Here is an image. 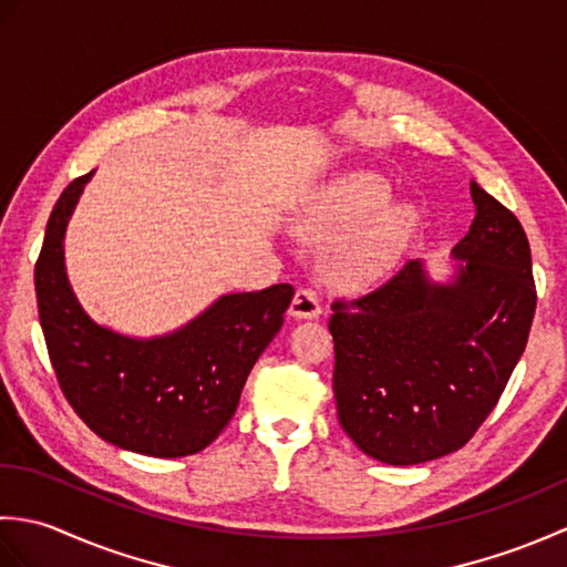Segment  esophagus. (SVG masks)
<instances>
[{
    "label": "esophagus",
    "mask_w": 567,
    "mask_h": 567,
    "mask_svg": "<svg viewBox=\"0 0 567 567\" xmlns=\"http://www.w3.org/2000/svg\"><path fill=\"white\" fill-rule=\"evenodd\" d=\"M290 315L295 319H317L321 315V299L315 287H299L290 305Z\"/></svg>",
    "instance_id": "obj_1"
}]
</instances>
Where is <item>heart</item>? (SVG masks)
Instances as JSON below:
<instances>
[{
  "instance_id": "1",
  "label": "heart",
  "mask_w": 567,
  "mask_h": 567,
  "mask_svg": "<svg viewBox=\"0 0 567 567\" xmlns=\"http://www.w3.org/2000/svg\"><path fill=\"white\" fill-rule=\"evenodd\" d=\"M390 185L375 173H351L323 189L305 214L302 228L317 240L349 234L329 252L331 280L365 287L382 280L412 236L414 216L406 207H384Z\"/></svg>"
}]
</instances>
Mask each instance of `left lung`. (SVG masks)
Masks as SVG:
<instances>
[{"instance_id":"8db88e82","label":"left lung","mask_w":567,"mask_h":567,"mask_svg":"<svg viewBox=\"0 0 567 567\" xmlns=\"http://www.w3.org/2000/svg\"><path fill=\"white\" fill-rule=\"evenodd\" d=\"M475 221L453 285L419 260L358 299H336L333 394L360 451L388 465L449 455L475 436L528 341L536 282L519 219L470 185Z\"/></svg>"}]
</instances>
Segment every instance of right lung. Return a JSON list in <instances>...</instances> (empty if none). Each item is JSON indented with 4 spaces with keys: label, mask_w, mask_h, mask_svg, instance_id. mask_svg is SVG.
Segmentation results:
<instances>
[{
    "label": "right lung",
    "mask_w": 567,
    "mask_h": 567,
    "mask_svg": "<svg viewBox=\"0 0 567 567\" xmlns=\"http://www.w3.org/2000/svg\"><path fill=\"white\" fill-rule=\"evenodd\" d=\"M92 173L63 189L35 260V299L48 358L68 404L118 449L183 457L231 421L250 368L280 331L292 285L226 295L177 333L136 341L94 323L72 295L63 236Z\"/></svg>",
    "instance_id": "1"
}]
</instances>
